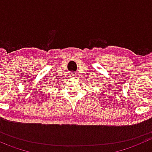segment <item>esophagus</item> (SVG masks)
Returning <instances> with one entry per match:
<instances>
[{"label": "esophagus", "instance_id": "obj_1", "mask_svg": "<svg viewBox=\"0 0 152 152\" xmlns=\"http://www.w3.org/2000/svg\"><path fill=\"white\" fill-rule=\"evenodd\" d=\"M70 75V77H74L75 73H71Z\"/></svg>", "mask_w": 152, "mask_h": 152}]
</instances>
